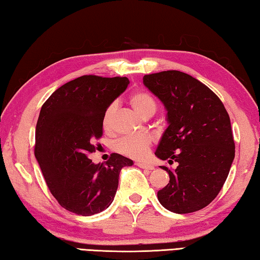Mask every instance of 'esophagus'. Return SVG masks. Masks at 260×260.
Segmentation results:
<instances>
[{
	"mask_svg": "<svg viewBox=\"0 0 260 260\" xmlns=\"http://www.w3.org/2000/svg\"><path fill=\"white\" fill-rule=\"evenodd\" d=\"M136 165H137L139 168H143V169H146V170H153V169H154V167H153V166H152V165H150V164H145V162H137Z\"/></svg>",
	"mask_w": 260,
	"mask_h": 260,
	"instance_id": "1",
	"label": "esophagus"
}]
</instances>
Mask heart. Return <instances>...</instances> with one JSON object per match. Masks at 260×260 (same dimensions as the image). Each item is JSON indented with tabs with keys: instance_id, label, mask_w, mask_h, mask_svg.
<instances>
[{
	"instance_id": "1",
	"label": "heart",
	"mask_w": 260,
	"mask_h": 260,
	"mask_svg": "<svg viewBox=\"0 0 260 260\" xmlns=\"http://www.w3.org/2000/svg\"><path fill=\"white\" fill-rule=\"evenodd\" d=\"M129 102L135 112L144 118L152 116L156 110V102L154 98L145 91H135L134 93H131ZM115 112H116L115 104L109 105L107 109L105 110L104 116H102V127L106 131H109L110 127H112ZM151 145L152 140L150 137H147V136H136V137L118 140L115 147H116V151L122 153L123 155L142 160L147 156Z\"/></svg>"
}]
</instances>
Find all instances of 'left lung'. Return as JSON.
Here are the masks:
<instances>
[{"instance_id":"left-lung-1","label":"left lung","mask_w":260,"mask_h":260,"mask_svg":"<svg viewBox=\"0 0 260 260\" xmlns=\"http://www.w3.org/2000/svg\"><path fill=\"white\" fill-rule=\"evenodd\" d=\"M145 86L167 110L168 127L155 155L177 162L169 183L158 191L161 205L177 214L207 206L218 196L235 158L231 118L221 100L206 85L184 72L145 75Z\"/></svg>"}]
</instances>
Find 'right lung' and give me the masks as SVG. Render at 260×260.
<instances>
[{
	"label": "right lung",
	"mask_w": 260,
	"mask_h": 260,
	"mask_svg": "<svg viewBox=\"0 0 260 260\" xmlns=\"http://www.w3.org/2000/svg\"><path fill=\"white\" fill-rule=\"evenodd\" d=\"M126 77L82 76L58 87L42 105L36 129V158L59 205L78 215L108 208L123 167L134 161L113 153L106 164H93L94 142L102 137V116L126 90Z\"/></svg>",
	"instance_id": "add662e5"
}]
</instances>
